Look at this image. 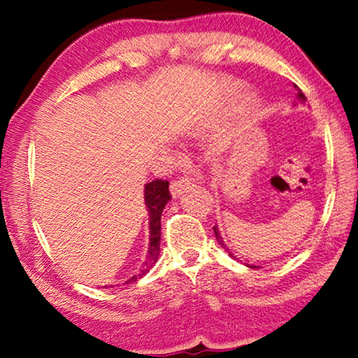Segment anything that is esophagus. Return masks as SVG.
<instances>
[{
	"label": "esophagus",
	"mask_w": 358,
	"mask_h": 358,
	"mask_svg": "<svg viewBox=\"0 0 358 358\" xmlns=\"http://www.w3.org/2000/svg\"><path fill=\"white\" fill-rule=\"evenodd\" d=\"M189 184H190V179L187 178V176H184V178L174 179L173 182H171V194H173L174 197H176V195L182 194V190L187 189Z\"/></svg>",
	"instance_id": "1"
}]
</instances>
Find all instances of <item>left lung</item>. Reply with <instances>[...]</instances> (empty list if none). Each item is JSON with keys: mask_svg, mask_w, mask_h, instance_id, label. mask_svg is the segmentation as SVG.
I'll list each match as a JSON object with an SVG mask.
<instances>
[{"mask_svg": "<svg viewBox=\"0 0 358 358\" xmlns=\"http://www.w3.org/2000/svg\"><path fill=\"white\" fill-rule=\"evenodd\" d=\"M293 87H295V91H296V97H298V99H301V101H306V97H305V94H303V92H301L300 87H298L296 85H293ZM213 233H215V238H217V241L220 243V246H222V248L224 249V251H228L227 244L223 243V238L220 236V233H218V228H217V224H215V227H213ZM228 254H229V256H231V257H234L233 254L229 252V251H228Z\"/></svg>", "mask_w": 358, "mask_h": 358, "instance_id": "1", "label": "left lung"}]
</instances>
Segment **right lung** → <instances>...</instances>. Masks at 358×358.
Listing matches in <instances>:
<instances>
[{
    "mask_svg": "<svg viewBox=\"0 0 358 358\" xmlns=\"http://www.w3.org/2000/svg\"><path fill=\"white\" fill-rule=\"evenodd\" d=\"M168 200H171L168 180L156 179L145 185V203L150 213V229H151L148 257H146L145 264L141 266L140 272L131 278H129L125 283L135 282L136 278L143 277L145 273H148L150 268L155 266L156 261H158L159 244H161V213H163V208L164 205L168 203Z\"/></svg>",
    "mask_w": 358,
    "mask_h": 358,
    "instance_id": "1",
    "label": "right lung"
}]
</instances>
